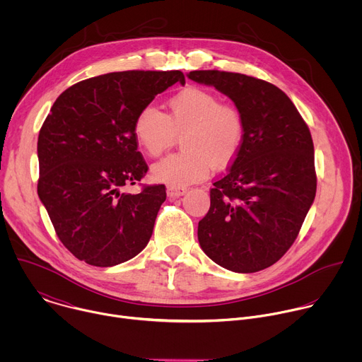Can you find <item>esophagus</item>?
Wrapping results in <instances>:
<instances>
[{
    "label": "esophagus",
    "instance_id": "34e87169",
    "mask_svg": "<svg viewBox=\"0 0 362 362\" xmlns=\"http://www.w3.org/2000/svg\"><path fill=\"white\" fill-rule=\"evenodd\" d=\"M186 192H187V189L183 186H168V196L170 199H176V197L185 194Z\"/></svg>",
    "mask_w": 362,
    "mask_h": 362
}]
</instances>
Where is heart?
Instances as JSON below:
<instances>
[{
    "label": "heart",
    "mask_w": 362,
    "mask_h": 362,
    "mask_svg": "<svg viewBox=\"0 0 362 362\" xmlns=\"http://www.w3.org/2000/svg\"><path fill=\"white\" fill-rule=\"evenodd\" d=\"M165 115L151 105L136 115L133 133L139 146L158 158L183 133V150L151 168L153 177L170 186H187L203 180L214 169L233 162L243 140V120L239 110L222 103L206 88L186 87L175 94Z\"/></svg>",
    "instance_id": "obj_1"
}]
</instances>
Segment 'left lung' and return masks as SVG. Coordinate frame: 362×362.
<instances>
[{
    "label": "left lung",
    "mask_w": 362,
    "mask_h": 362,
    "mask_svg": "<svg viewBox=\"0 0 362 362\" xmlns=\"http://www.w3.org/2000/svg\"><path fill=\"white\" fill-rule=\"evenodd\" d=\"M187 77L226 94L243 120V140L211 189L197 238L214 262L233 272L269 268L295 242L317 193L314 143L291 98L246 74L196 70Z\"/></svg>",
    "instance_id": "obj_1"
}]
</instances>
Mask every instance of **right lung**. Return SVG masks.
<instances>
[{
	"label": "right lung",
	"mask_w": 362,
	"mask_h": 362,
	"mask_svg": "<svg viewBox=\"0 0 362 362\" xmlns=\"http://www.w3.org/2000/svg\"><path fill=\"white\" fill-rule=\"evenodd\" d=\"M185 76L130 70L76 83L54 101L37 143L38 197L62 243L80 261L113 267L140 253L166 200L165 185L124 193L148 170L136 115Z\"/></svg>",
	"instance_id": "right-lung-1"
}]
</instances>
